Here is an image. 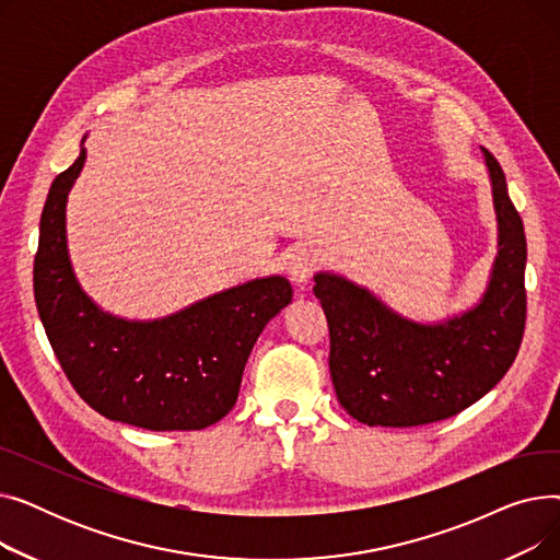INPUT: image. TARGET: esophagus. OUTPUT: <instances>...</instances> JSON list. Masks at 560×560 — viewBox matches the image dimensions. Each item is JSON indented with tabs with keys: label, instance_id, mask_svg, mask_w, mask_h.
<instances>
[{
	"label": "esophagus",
	"instance_id": "34e87169",
	"mask_svg": "<svg viewBox=\"0 0 560 560\" xmlns=\"http://www.w3.org/2000/svg\"><path fill=\"white\" fill-rule=\"evenodd\" d=\"M317 265H319V258L311 247H298L292 249L288 258V275L295 283H306L317 270Z\"/></svg>",
	"mask_w": 560,
	"mask_h": 560
}]
</instances>
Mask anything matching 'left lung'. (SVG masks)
Masks as SVG:
<instances>
[{
  "instance_id": "left-lung-1",
  "label": "left lung",
  "mask_w": 560,
  "mask_h": 560,
  "mask_svg": "<svg viewBox=\"0 0 560 560\" xmlns=\"http://www.w3.org/2000/svg\"><path fill=\"white\" fill-rule=\"evenodd\" d=\"M483 150V147H481ZM499 222V254L481 304L443 325H418L365 288L315 275L329 322V370L338 401L370 427L447 420L490 393L513 365L526 322V238L504 170L483 150Z\"/></svg>"
}]
</instances>
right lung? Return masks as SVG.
<instances>
[{
  "mask_svg": "<svg viewBox=\"0 0 560 560\" xmlns=\"http://www.w3.org/2000/svg\"><path fill=\"white\" fill-rule=\"evenodd\" d=\"M85 161L56 176L40 218L34 292L54 354L100 416L150 431H197L238 399L262 327L292 300L283 277L256 279L154 322H127L83 295L68 258L66 201Z\"/></svg>",
  "mask_w": 560,
  "mask_h": 560,
  "instance_id": "add662e5",
  "label": "right lung"
}]
</instances>
